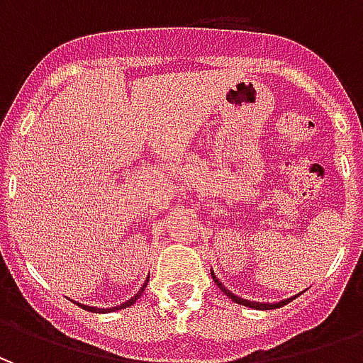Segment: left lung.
<instances>
[{"label":"left lung","instance_id":"obj_1","mask_svg":"<svg viewBox=\"0 0 363 363\" xmlns=\"http://www.w3.org/2000/svg\"><path fill=\"white\" fill-rule=\"evenodd\" d=\"M212 278H213V281L218 284V288H220L221 291H223V294H225V296H228L229 299H231V301H235V303H239V305H245V307H252V309H262V311H264V309H278V307L289 303L291 299H296V297L299 296V294H297V296L289 297V299H281V301H278V303H257V301H249V299H243V297H237L235 294H231V291H229V289L225 288V286H223V284H221V281L218 280V278H216V274H213V270H212Z\"/></svg>","mask_w":363,"mask_h":363}]
</instances>
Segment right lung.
<instances>
[{
	"instance_id": "add662e5",
	"label": "right lung",
	"mask_w": 363,
	"mask_h": 363,
	"mask_svg": "<svg viewBox=\"0 0 363 363\" xmlns=\"http://www.w3.org/2000/svg\"><path fill=\"white\" fill-rule=\"evenodd\" d=\"M145 286H147V284H143V288H145ZM143 288L140 289V291H138V294H135L134 297H132V299H128V301H124V303H120V305H116V307H111V309H99V307H87V305H79V307H83V309H87V311H99V313H108V311H118V309H124V307H130V305L132 303H135V299H138V297L142 296V291H143Z\"/></svg>"
}]
</instances>
